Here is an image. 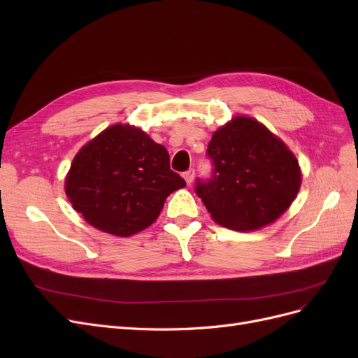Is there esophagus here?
<instances>
[{
  "mask_svg": "<svg viewBox=\"0 0 358 358\" xmlns=\"http://www.w3.org/2000/svg\"><path fill=\"white\" fill-rule=\"evenodd\" d=\"M194 175H196V171H194V169H188L187 171H183L182 176H183V179L187 180L188 185H191L192 180H194Z\"/></svg>",
  "mask_w": 358,
  "mask_h": 358,
  "instance_id": "obj_1",
  "label": "esophagus"
}]
</instances>
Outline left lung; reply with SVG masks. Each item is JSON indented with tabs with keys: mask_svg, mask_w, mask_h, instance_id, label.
Instances as JSON below:
<instances>
[{
	"mask_svg": "<svg viewBox=\"0 0 358 358\" xmlns=\"http://www.w3.org/2000/svg\"><path fill=\"white\" fill-rule=\"evenodd\" d=\"M206 155L212 173L197 178L194 189L213 221L227 229L248 231L273 222L297 196L296 157L251 117L237 116L215 131Z\"/></svg>",
	"mask_w": 358,
	"mask_h": 358,
	"instance_id": "8db88e82",
	"label": "left lung"
}]
</instances>
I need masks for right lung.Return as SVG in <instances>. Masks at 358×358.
Returning a JSON list of instances; mask_svg holds the SVG:
<instances>
[{
	"instance_id": "right-lung-1",
	"label": "right lung",
	"mask_w": 358,
	"mask_h": 358,
	"mask_svg": "<svg viewBox=\"0 0 358 358\" xmlns=\"http://www.w3.org/2000/svg\"><path fill=\"white\" fill-rule=\"evenodd\" d=\"M185 185L170 169L164 146L142 129L117 124L74 157L66 192L85 221L125 237L152 224L166 199Z\"/></svg>"
}]
</instances>
